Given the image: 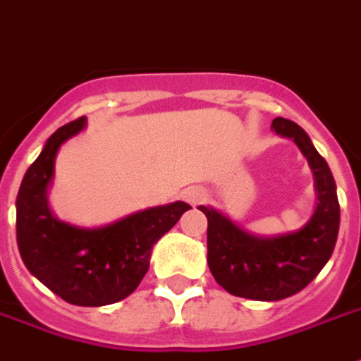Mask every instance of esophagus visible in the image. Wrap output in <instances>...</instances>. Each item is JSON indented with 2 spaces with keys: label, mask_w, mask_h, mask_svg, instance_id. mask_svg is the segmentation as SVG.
<instances>
[{
  "label": "esophagus",
  "mask_w": 361,
  "mask_h": 361,
  "mask_svg": "<svg viewBox=\"0 0 361 361\" xmlns=\"http://www.w3.org/2000/svg\"><path fill=\"white\" fill-rule=\"evenodd\" d=\"M183 199H185L189 204H199L207 199V191H204L203 188H188L183 191Z\"/></svg>",
  "instance_id": "1"
}]
</instances>
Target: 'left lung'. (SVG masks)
Segmentation results:
<instances>
[{"label":"left lung","instance_id":"obj_1","mask_svg":"<svg viewBox=\"0 0 361 361\" xmlns=\"http://www.w3.org/2000/svg\"><path fill=\"white\" fill-rule=\"evenodd\" d=\"M272 131L295 142L307 158L317 204L300 230L279 235H255L224 212L201 204L209 220L207 261L212 276L226 292L257 302H279L302 292L331 259L341 226V207L331 168L313 147L310 135L290 119H272Z\"/></svg>","mask_w":361,"mask_h":361}]
</instances>
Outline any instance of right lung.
Instances as JSON below:
<instances>
[{
    "instance_id": "obj_1",
    "label": "right lung",
    "mask_w": 361,
    "mask_h": 361,
    "mask_svg": "<svg viewBox=\"0 0 361 361\" xmlns=\"http://www.w3.org/2000/svg\"><path fill=\"white\" fill-rule=\"evenodd\" d=\"M87 127L79 118L59 127L23 178L17 195V245L32 276L73 305L100 307L133 294L150 265L154 243L191 207H150L96 228L59 220L48 193L61 145Z\"/></svg>"
}]
</instances>
